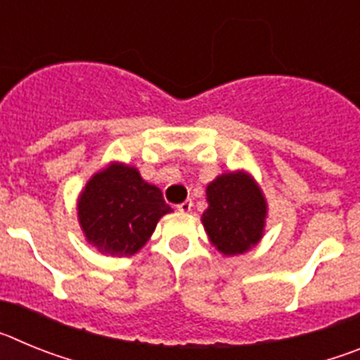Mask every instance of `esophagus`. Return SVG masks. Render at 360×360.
Segmentation results:
<instances>
[{"instance_id": "1", "label": "esophagus", "mask_w": 360, "mask_h": 360, "mask_svg": "<svg viewBox=\"0 0 360 360\" xmlns=\"http://www.w3.org/2000/svg\"><path fill=\"white\" fill-rule=\"evenodd\" d=\"M191 207H193V202H191V200H186V202H182L180 205H176V209L180 212H189Z\"/></svg>"}]
</instances>
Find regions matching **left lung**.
<instances>
[{
	"label": "left lung",
	"mask_w": 360,
	"mask_h": 360,
	"mask_svg": "<svg viewBox=\"0 0 360 360\" xmlns=\"http://www.w3.org/2000/svg\"><path fill=\"white\" fill-rule=\"evenodd\" d=\"M205 193L209 207L202 225L212 247L227 257L254 249L265 234L269 203L252 174L245 169L221 173Z\"/></svg>",
	"instance_id": "1"
}]
</instances>
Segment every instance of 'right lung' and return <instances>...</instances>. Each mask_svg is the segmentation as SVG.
<instances>
[{
  "label": "right lung",
  "mask_w": 360,
  "mask_h": 360,
  "mask_svg": "<svg viewBox=\"0 0 360 360\" xmlns=\"http://www.w3.org/2000/svg\"><path fill=\"white\" fill-rule=\"evenodd\" d=\"M167 212L173 209L164 202L162 191L124 162H110L91 174L77 198V219L86 241L113 257L139 252Z\"/></svg>",
  "instance_id": "1"
}]
</instances>
